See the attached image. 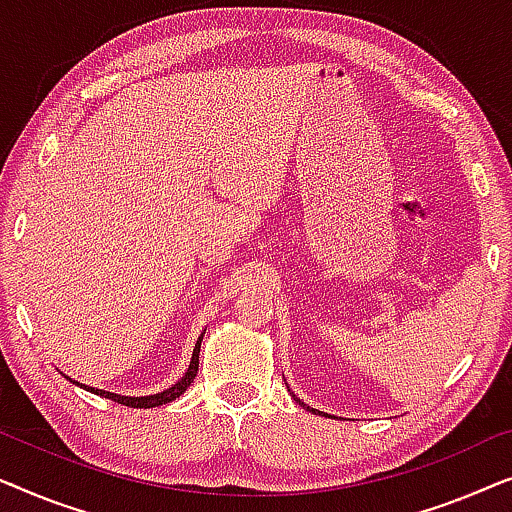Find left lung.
Masks as SVG:
<instances>
[{
	"label": "left lung",
	"instance_id": "obj_1",
	"mask_svg": "<svg viewBox=\"0 0 512 512\" xmlns=\"http://www.w3.org/2000/svg\"><path fill=\"white\" fill-rule=\"evenodd\" d=\"M290 394H292V392H290ZM292 397H294V401L301 403V406H304L306 410H311V413H315V415H325V417H327V413H322V410H318V408H311V406H308V403H304L301 399H297V394H292Z\"/></svg>",
	"mask_w": 512,
	"mask_h": 512
}]
</instances>
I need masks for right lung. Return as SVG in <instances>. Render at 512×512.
Here are the masks:
<instances>
[{
    "instance_id": "right-lung-1",
    "label": "right lung",
    "mask_w": 512,
    "mask_h": 512,
    "mask_svg": "<svg viewBox=\"0 0 512 512\" xmlns=\"http://www.w3.org/2000/svg\"><path fill=\"white\" fill-rule=\"evenodd\" d=\"M206 329L201 331L199 341L194 343V350H192V359H190V366H187L185 376L178 380L176 385H171L169 390L164 392H157V394H148V397H122V394H113V392H106V390H95V387H88V385H81L83 390H88L92 394H97V397H104V399H111V401H118L122 406H129V408H155V406H164V403H171L176 401L181 394L190 387V383L197 376L199 371V348H201V338H204ZM67 380H71L69 376H64ZM71 383H76V380H71ZM78 385V383H76Z\"/></svg>"
}]
</instances>
